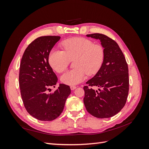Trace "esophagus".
<instances>
[{"instance_id": "obj_1", "label": "esophagus", "mask_w": 149, "mask_h": 149, "mask_svg": "<svg viewBox=\"0 0 149 149\" xmlns=\"http://www.w3.org/2000/svg\"><path fill=\"white\" fill-rule=\"evenodd\" d=\"M70 88L71 90H74L76 88V86H70Z\"/></svg>"}]
</instances>
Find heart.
Here are the masks:
<instances>
[{"instance_id":"obj_1","label":"heart","mask_w":149,"mask_h":149,"mask_svg":"<svg viewBox=\"0 0 149 149\" xmlns=\"http://www.w3.org/2000/svg\"><path fill=\"white\" fill-rule=\"evenodd\" d=\"M64 51L52 49L48 55V63L58 73L64 72L71 60L76 68L67 71L61 76L62 83L68 85L77 84L84 80L86 73L94 75L100 70L104 60L105 52L101 45L94 44L83 37L68 38L61 43Z\"/></svg>"}]
</instances>
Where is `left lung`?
Wrapping results in <instances>:
<instances>
[{
    "label": "left lung",
    "instance_id": "left-lung-1",
    "mask_svg": "<svg viewBox=\"0 0 149 149\" xmlns=\"http://www.w3.org/2000/svg\"><path fill=\"white\" fill-rule=\"evenodd\" d=\"M88 37L99 39L104 49L105 57L100 70L83 87V101L87 111L97 118L115 116L125 106L129 94V69L124 54L114 40L101 33ZM93 86L101 87L99 91Z\"/></svg>",
    "mask_w": 149,
    "mask_h": 149
}]
</instances>
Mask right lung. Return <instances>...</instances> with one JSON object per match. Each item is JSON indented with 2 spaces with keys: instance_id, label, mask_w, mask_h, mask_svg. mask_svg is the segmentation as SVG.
Listing matches in <instances>:
<instances>
[{
  "instance_id": "1",
  "label": "right lung",
  "mask_w": 149,
  "mask_h": 149,
  "mask_svg": "<svg viewBox=\"0 0 149 149\" xmlns=\"http://www.w3.org/2000/svg\"><path fill=\"white\" fill-rule=\"evenodd\" d=\"M60 39L59 36L36 38L26 48L20 62L19 86L22 101L26 111L40 120L56 119L71 93L70 86L65 84H60L53 93H48L58 81L49 65L48 55Z\"/></svg>"
}]
</instances>
